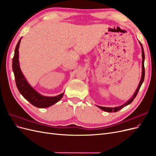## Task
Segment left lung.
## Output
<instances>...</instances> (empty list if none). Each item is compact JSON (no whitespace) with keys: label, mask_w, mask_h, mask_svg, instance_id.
<instances>
[{"label":"left lung","mask_w":156,"mask_h":156,"mask_svg":"<svg viewBox=\"0 0 156 156\" xmlns=\"http://www.w3.org/2000/svg\"><path fill=\"white\" fill-rule=\"evenodd\" d=\"M139 44L141 46V50H142V58H143V60H142V75H141V79H140V81L139 83V85H138V87L137 88H136V90H135V93L133 94V96H132L129 100L128 101H127L125 103H124L123 105H122L120 106H119V107H101V106H98L97 105L98 107H99L100 108H101V110L104 111H106V112H117L118 111L120 110L121 108H122L123 107L128 105L129 104H130V103L133 101V100L135 99V98L136 97V94H137L139 89L141 87V85H142V84L144 81V74H145V71H144V49H143V45L142 44L140 43V42L139 41Z\"/></svg>","instance_id":"8db88e82"}]
</instances>
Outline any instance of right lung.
Segmentation results:
<instances>
[{
	"label": "right lung",
	"instance_id": "obj_1",
	"mask_svg": "<svg viewBox=\"0 0 156 156\" xmlns=\"http://www.w3.org/2000/svg\"><path fill=\"white\" fill-rule=\"evenodd\" d=\"M21 38L19 40L16 47L12 60V69L18 90L28 101L36 107L47 108L52 106L62 99L64 96V92L56 96H44L37 92L30 85L21 72L19 62V48Z\"/></svg>",
	"mask_w": 156,
	"mask_h": 156
}]
</instances>
